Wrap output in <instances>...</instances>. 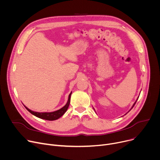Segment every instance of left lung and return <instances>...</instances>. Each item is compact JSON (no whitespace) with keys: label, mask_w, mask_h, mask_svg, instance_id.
<instances>
[{"label":"left lung","mask_w":160,"mask_h":160,"mask_svg":"<svg viewBox=\"0 0 160 160\" xmlns=\"http://www.w3.org/2000/svg\"><path fill=\"white\" fill-rule=\"evenodd\" d=\"M138 99H137V100H138ZM137 101H136V102H134V104H133V106H132V108H131V109H132V108H133V106H134V105H135V104H136V102H137ZM131 109H130V110H131ZM130 110H129V111H130Z\"/></svg>","instance_id":"1"}]
</instances>
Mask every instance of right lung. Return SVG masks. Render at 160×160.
<instances>
[{"label":"right lung","mask_w":160,"mask_h":160,"mask_svg":"<svg viewBox=\"0 0 160 160\" xmlns=\"http://www.w3.org/2000/svg\"><path fill=\"white\" fill-rule=\"evenodd\" d=\"M71 94H72V93H70L68 96V101H67V104H65V106H63L62 108H61L60 109L57 110V111H55L53 112H43V113L35 112L31 111V109H29L27 107H26V106L25 107L31 114H32L33 115L37 117L40 118L47 120H57L59 118H60L62 115H63L64 113L67 112V110L70 104Z\"/></svg>","instance_id":"obj_1"}]
</instances>
